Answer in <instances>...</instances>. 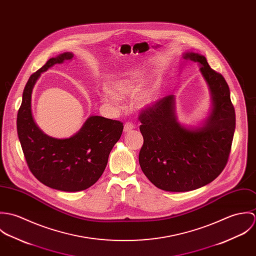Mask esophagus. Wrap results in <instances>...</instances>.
<instances>
[{
  "instance_id": "1",
  "label": "esophagus",
  "mask_w": 256,
  "mask_h": 256,
  "mask_svg": "<svg viewBox=\"0 0 256 256\" xmlns=\"http://www.w3.org/2000/svg\"><path fill=\"white\" fill-rule=\"evenodd\" d=\"M134 128H135V126H134L133 123L127 122V123H125V125H124V132H125V133H128V132H130L131 130H133Z\"/></svg>"
}]
</instances>
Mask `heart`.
<instances>
[{"mask_svg":"<svg viewBox=\"0 0 256 256\" xmlns=\"http://www.w3.org/2000/svg\"><path fill=\"white\" fill-rule=\"evenodd\" d=\"M144 78L145 76L143 72L137 71L127 78L115 80L108 84L110 90H106L100 94V98L104 104L112 106H119L122 102V100L132 98L139 92L143 84ZM156 98V86L154 84H150L146 86V88L142 90L136 96L135 106L141 110L146 108L154 104Z\"/></svg>","mask_w":256,"mask_h":256,"instance_id":"heart-1","label":"heart"}]
</instances>
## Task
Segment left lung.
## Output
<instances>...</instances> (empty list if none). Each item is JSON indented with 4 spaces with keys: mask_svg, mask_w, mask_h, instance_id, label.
Listing matches in <instances>:
<instances>
[{
    "mask_svg": "<svg viewBox=\"0 0 256 256\" xmlns=\"http://www.w3.org/2000/svg\"><path fill=\"white\" fill-rule=\"evenodd\" d=\"M182 58L200 66L209 88L211 110L207 118L196 126L182 124L174 94L139 117L144 138L140 166L150 182L170 192L195 190L217 178L228 162L236 129L234 108L224 76L199 53L185 52Z\"/></svg>",
    "mask_w": 256,
    "mask_h": 256,
    "instance_id": "8db88e82",
    "label": "left lung"
}]
</instances>
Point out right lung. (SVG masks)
<instances>
[{
  "instance_id": "add662e5",
  "label": "right lung",
  "mask_w": 256,
  "mask_h": 256,
  "mask_svg": "<svg viewBox=\"0 0 256 256\" xmlns=\"http://www.w3.org/2000/svg\"><path fill=\"white\" fill-rule=\"evenodd\" d=\"M73 57V53L65 52L50 58L30 76L16 119L18 139L32 174L44 185L66 192L84 190L100 180L123 131L121 122L98 115L90 116L70 138L50 137L37 126L32 111V94L37 80L52 66Z\"/></svg>"
}]
</instances>
